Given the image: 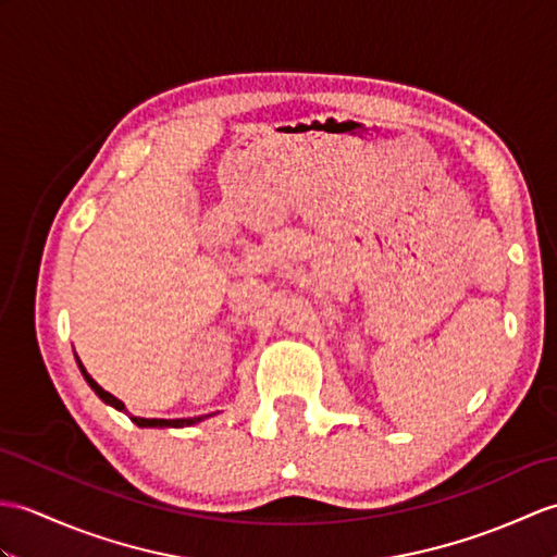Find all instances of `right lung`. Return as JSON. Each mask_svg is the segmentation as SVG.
Segmentation results:
<instances>
[{"label": "right lung", "instance_id": "add662e5", "mask_svg": "<svg viewBox=\"0 0 557 557\" xmlns=\"http://www.w3.org/2000/svg\"><path fill=\"white\" fill-rule=\"evenodd\" d=\"M77 358V356H75ZM77 368H81V372H83V377L87 380V384L92 386L95 389V394L103 400V404H109V406H113L115 410H123V412H127L125 410V404L123 400H119L115 398L113 394H109V392H103L101 386L89 377L87 374V370H85V366L81 363V360H77ZM206 418H211V416H199V418H177V420H159V418H135V416H131V420L137 424V426H189V424H197V422H201V420H206Z\"/></svg>", "mask_w": 557, "mask_h": 557}]
</instances>
